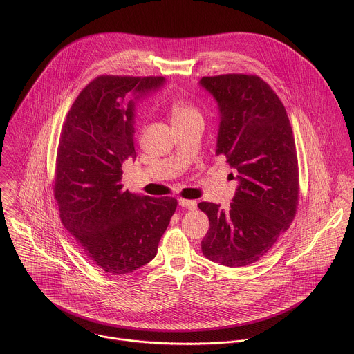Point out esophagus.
<instances>
[{
	"mask_svg": "<svg viewBox=\"0 0 354 354\" xmlns=\"http://www.w3.org/2000/svg\"><path fill=\"white\" fill-rule=\"evenodd\" d=\"M179 205L186 208V209H194L197 207V203L194 200H185V198H179Z\"/></svg>",
	"mask_w": 354,
	"mask_h": 354,
	"instance_id": "34e87169",
	"label": "esophagus"
}]
</instances>
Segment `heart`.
<instances>
[{"label": "heart", "mask_w": 354, "mask_h": 354, "mask_svg": "<svg viewBox=\"0 0 354 354\" xmlns=\"http://www.w3.org/2000/svg\"><path fill=\"white\" fill-rule=\"evenodd\" d=\"M171 118L172 122L189 121V120H201V115L198 109L185 98H175L171 102Z\"/></svg>", "instance_id": "heart-1"}]
</instances>
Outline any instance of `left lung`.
Masks as SVG:
<instances>
[{"label":"left lung","instance_id":"obj_1","mask_svg":"<svg viewBox=\"0 0 354 354\" xmlns=\"http://www.w3.org/2000/svg\"><path fill=\"white\" fill-rule=\"evenodd\" d=\"M200 86L218 105L215 154L238 174L227 209L215 203L198 204L209 219L201 250L221 266L245 267L274 246L296 214L299 168L293 132L283 104L259 76H207Z\"/></svg>","mask_w":354,"mask_h":354}]
</instances>
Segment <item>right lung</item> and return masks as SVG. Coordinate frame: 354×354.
<instances>
[{"label":"right lung","mask_w":354,"mask_h":354,"mask_svg":"<svg viewBox=\"0 0 354 354\" xmlns=\"http://www.w3.org/2000/svg\"><path fill=\"white\" fill-rule=\"evenodd\" d=\"M164 84V77L100 76L80 91L62 127L54 185L59 216L106 274L150 263L178 205L172 197L132 194L121 183L122 165L136 160V102Z\"/></svg>","instance_id":"add662e5"}]
</instances>
